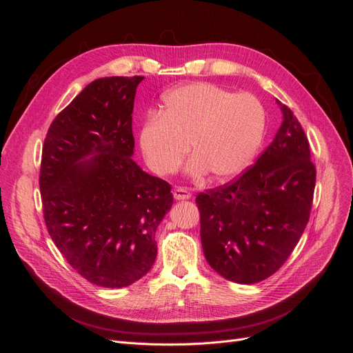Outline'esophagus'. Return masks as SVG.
<instances>
[{"label":"esophagus","mask_w":353,"mask_h":353,"mask_svg":"<svg viewBox=\"0 0 353 353\" xmlns=\"http://www.w3.org/2000/svg\"><path fill=\"white\" fill-rule=\"evenodd\" d=\"M174 197H175V200H188V199H191V193L185 188H175Z\"/></svg>","instance_id":"obj_1"}]
</instances>
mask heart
Segmentation results:
<instances>
[{
	"mask_svg": "<svg viewBox=\"0 0 353 353\" xmlns=\"http://www.w3.org/2000/svg\"><path fill=\"white\" fill-rule=\"evenodd\" d=\"M265 121L262 104L252 94L194 82L169 91L162 110L147 116L138 138L147 165L159 175L174 174L190 144L191 175L230 181L252 163Z\"/></svg>",
	"mask_w": 353,
	"mask_h": 353,
	"instance_id": "heart-1",
	"label": "heart"
}]
</instances>
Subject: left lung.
<instances>
[{"mask_svg":"<svg viewBox=\"0 0 353 353\" xmlns=\"http://www.w3.org/2000/svg\"><path fill=\"white\" fill-rule=\"evenodd\" d=\"M280 104L283 123L258 162L196 197L205 258L223 279L254 284L279 271L311 215L315 165L301 122Z\"/></svg>","mask_w":353,"mask_h":353,"instance_id":"left-lung-1","label":"left lung"}]
</instances>
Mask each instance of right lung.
<instances>
[{
	"label": "right lung",
	"mask_w": 353,
	"mask_h": 353,
	"mask_svg": "<svg viewBox=\"0 0 353 353\" xmlns=\"http://www.w3.org/2000/svg\"><path fill=\"white\" fill-rule=\"evenodd\" d=\"M143 79L92 81L56 116L42 147L48 234L74 271L109 288L150 271L156 230L174 203L166 181L131 159L134 99Z\"/></svg>",
	"instance_id": "add662e5"
}]
</instances>
